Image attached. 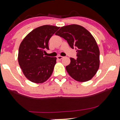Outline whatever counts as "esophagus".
I'll return each mask as SVG.
<instances>
[{
	"label": "esophagus",
	"mask_w": 120,
	"mask_h": 120,
	"mask_svg": "<svg viewBox=\"0 0 120 120\" xmlns=\"http://www.w3.org/2000/svg\"><path fill=\"white\" fill-rule=\"evenodd\" d=\"M63 58V56H58L57 57V59H58V60H61Z\"/></svg>",
	"instance_id": "34e87169"
}]
</instances>
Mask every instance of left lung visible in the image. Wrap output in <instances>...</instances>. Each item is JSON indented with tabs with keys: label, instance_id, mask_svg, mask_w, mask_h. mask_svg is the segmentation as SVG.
Masks as SVG:
<instances>
[{
	"label": "left lung",
	"instance_id": "left-lung-1",
	"mask_svg": "<svg viewBox=\"0 0 120 120\" xmlns=\"http://www.w3.org/2000/svg\"><path fill=\"white\" fill-rule=\"evenodd\" d=\"M55 34L65 39L77 52V59L71 57V63L66 67L70 76L79 82L91 79L100 63L99 49L91 34L82 26L73 24L61 27Z\"/></svg>",
	"mask_w": 120,
	"mask_h": 120
}]
</instances>
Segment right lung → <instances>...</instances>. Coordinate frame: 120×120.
Segmentation results:
<instances>
[{"instance_id": "add662e5", "label": "right lung", "mask_w": 120, "mask_h": 120, "mask_svg": "<svg viewBox=\"0 0 120 120\" xmlns=\"http://www.w3.org/2000/svg\"><path fill=\"white\" fill-rule=\"evenodd\" d=\"M59 27L43 25L29 33L21 43L18 61L25 76L29 80L41 83L47 80L53 72L56 57L45 56L49 49V41Z\"/></svg>"}]
</instances>
